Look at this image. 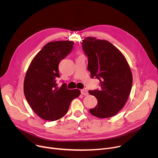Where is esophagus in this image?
<instances>
[{"label": "esophagus", "instance_id": "1", "mask_svg": "<svg viewBox=\"0 0 158 158\" xmlns=\"http://www.w3.org/2000/svg\"><path fill=\"white\" fill-rule=\"evenodd\" d=\"M81 94L83 95H87L89 94V92L87 90L85 89H81Z\"/></svg>", "mask_w": 158, "mask_h": 158}]
</instances>
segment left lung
Segmentation results:
<instances>
[{
	"instance_id": "8db88e82",
	"label": "left lung",
	"mask_w": 158,
	"mask_h": 158,
	"mask_svg": "<svg viewBox=\"0 0 158 158\" xmlns=\"http://www.w3.org/2000/svg\"><path fill=\"white\" fill-rule=\"evenodd\" d=\"M81 44L90 77L100 81L99 90L89 91L98 99L89 111L100 118L112 117L122 109L130 94L133 77L130 66L122 53L107 40L87 37Z\"/></svg>"
}]
</instances>
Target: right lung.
Returning <instances> with one entry per match:
<instances>
[{
    "mask_svg": "<svg viewBox=\"0 0 158 158\" xmlns=\"http://www.w3.org/2000/svg\"><path fill=\"white\" fill-rule=\"evenodd\" d=\"M73 42L56 41L47 44L37 54L27 70L24 94L33 111L44 119L56 121L68 112L71 101L80 94L69 90L63 83L58 88L59 64L73 48Z\"/></svg>",
    "mask_w": 158,
    "mask_h": 158,
    "instance_id": "obj_1",
    "label": "right lung"
}]
</instances>
